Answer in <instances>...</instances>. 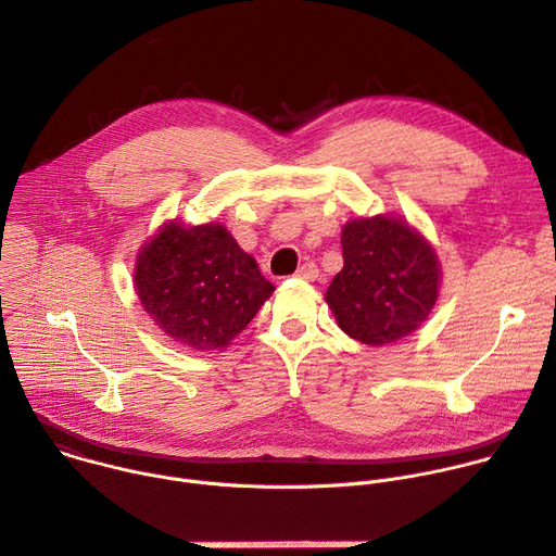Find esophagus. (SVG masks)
<instances>
[{"instance_id": "34e87169", "label": "esophagus", "mask_w": 556, "mask_h": 556, "mask_svg": "<svg viewBox=\"0 0 556 556\" xmlns=\"http://www.w3.org/2000/svg\"><path fill=\"white\" fill-rule=\"evenodd\" d=\"M295 276L301 280H316L318 278V267L314 263H305L301 269L295 271Z\"/></svg>"}]
</instances>
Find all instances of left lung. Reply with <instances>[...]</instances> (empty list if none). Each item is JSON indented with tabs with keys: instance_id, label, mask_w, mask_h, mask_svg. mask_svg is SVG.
Returning a JSON list of instances; mask_svg holds the SVG:
<instances>
[{
	"instance_id": "1",
	"label": "left lung",
	"mask_w": 556,
	"mask_h": 556,
	"mask_svg": "<svg viewBox=\"0 0 556 556\" xmlns=\"http://www.w3.org/2000/svg\"><path fill=\"white\" fill-rule=\"evenodd\" d=\"M343 269L325 298L340 329L365 345L409 336L439 298L437 253L407 223L376 216L343 229Z\"/></svg>"
}]
</instances>
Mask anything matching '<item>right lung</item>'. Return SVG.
I'll return each instance as SVG.
<instances>
[{
    "label": "right lung",
    "mask_w": 556,
    "mask_h": 556,
    "mask_svg": "<svg viewBox=\"0 0 556 556\" xmlns=\"http://www.w3.org/2000/svg\"><path fill=\"white\" fill-rule=\"evenodd\" d=\"M136 289L182 345L220 350L258 314L274 285L223 225H166L140 253Z\"/></svg>",
    "instance_id": "obj_1"
}]
</instances>
